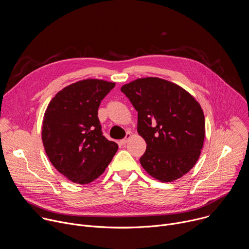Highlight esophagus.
Returning a JSON list of instances; mask_svg holds the SVG:
<instances>
[{
    "mask_svg": "<svg viewBox=\"0 0 249 249\" xmlns=\"http://www.w3.org/2000/svg\"><path fill=\"white\" fill-rule=\"evenodd\" d=\"M131 138V134L130 133H127V135H126V138H124V139H122V140H120L119 141V143H120V145H122V146H125L126 144H127V142L129 141V139Z\"/></svg>",
    "mask_w": 249,
    "mask_h": 249,
    "instance_id": "esophagus-1",
    "label": "esophagus"
}]
</instances>
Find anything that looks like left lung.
I'll use <instances>...</instances> for the list:
<instances>
[{
	"mask_svg": "<svg viewBox=\"0 0 249 249\" xmlns=\"http://www.w3.org/2000/svg\"><path fill=\"white\" fill-rule=\"evenodd\" d=\"M121 91L138 111V133L147 143L141 165L161 182L180 178L195 165L203 148L200 103L178 85L157 77L137 79Z\"/></svg>",
	"mask_w": 249,
	"mask_h": 249,
	"instance_id": "8db88e82",
	"label": "left lung"
}]
</instances>
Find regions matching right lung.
Wrapping results in <instances>:
<instances>
[{
    "instance_id": "obj_1",
    "label": "right lung",
    "mask_w": 249,
    "mask_h": 249,
    "mask_svg": "<svg viewBox=\"0 0 249 249\" xmlns=\"http://www.w3.org/2000/svg\"><path fill=\"white\" fill-rule=\"evenodd\" d=\"M115 83L87 79L71 84L49 102L41 138L53 166L78 184H89L104 172L118 150L101 132L97 110Z\"/></svg>"
}]
</instances>
